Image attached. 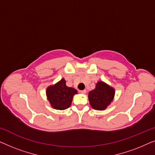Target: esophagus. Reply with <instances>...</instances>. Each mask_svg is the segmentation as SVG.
<instances>
[{
	"label": "esophagus",
	"instance_id": "34e87169",
	"mask_svg": "<svg viewBox=\"0 0 155 155\" xmlns=\"http://www.w3.org/2000/svg\"><path fill=\"white\" fill-rule=\"evenodd\" d=\"M80 93H82V94H86V92H87V90H81L80 92Z\"/></svg>",
	"mask_w": 155,
	"mask_h": 155
}]
</instances>
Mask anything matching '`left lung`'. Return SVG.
I'll return each instance as SVG.
<instances>
[{"mask_svg":"<svg viewBox=\"0 0 155 155\" xmlns=\"http://www.w3.org/2000/svg\"><path fill=\"white\" fill-rule=\"evenodd\" d=\"M115 90L109 84L102 81L98 82L94 90L89 92L90 104L94 109L104 110L113 101Z\"/></svg>","mask_w":155,"mask_h":155,"instance_id":"8db88e82","label":"left lung"}]
</instances>
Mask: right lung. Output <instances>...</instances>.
<instances>
[{"label": "right lung", "instance_id": "add662e5", "mask_svg": "<svg viewBox=\"0 0 155 155\" xmlns=\"http://www.w3.org/2000/svg\"><path fill=\"white\" fill-rule=\"evenodd\" d=\"M78 92L75 89L66 86L64 78L46 89V97L51 106L55 109L64 110L71 105L73 97Z\"/></svg>", "mask_w": 155, "mask_h": 155}]
</instances>
